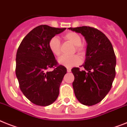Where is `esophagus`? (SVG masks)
<instances>
[{
  "label": "esophagus",
  "instance_id": "esophagus-1",
  "mask_svg": "<svg viewBox=\"0 0 127 127\" xmlns=\"http://www.w3.org/2000/svg\"><path fill=\"white\" fill-rule=\"evenodd\" d=\"M67 72H71V68H67Z\"/></svg>",
  "mask_w": 127,
  "mask_h": 127
}]
</instances>
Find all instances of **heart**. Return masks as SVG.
Listing matches in <instances>:
<instances>
[{
    "instance_id": "b5f03b06",
    "label": "heart",
    "mask_w": 127,
    "mask_h": 127,
    "mask_svg": "<svg viewBox=\"0 0 127 127\" xmlns=\"http://www.w3.org/2000/svg\"><path fill=\"white\" fill-rule=\"evenodd\" d=\"M64 39L68 41L75 46V50L78 53H81L83 51V46L81 44L82 40L81 36L78 33L73 32H69L64 35ZM49 48L51 52L56 57H59L61 54V45L60 40L57 37H52L49 41ZM81 60L78 55L72 56H63L59 59V63L68 68H71L73 66L81 63Z\"/></svg>"
}]
</instances>
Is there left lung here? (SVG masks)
I'll use <instances>...</instances> for the list:
<instances>
[{"mask_svg": "<svg viewBox=\"0 0 127 127\" xmlns=\"http://www.w3.org/2000/svg\"><path fill=\"white\" fill-rule=\"evenodd\" d=\"M81 33L87 41L85 70L73 68L72 85L80 103L92 106L99 103L111 89L116 75V58L113 46L105 34L89 26L68 28Z\"/></svg>", "mask_w": 127, "mask_h": 127, "instance_id": "8db88e82", "label": "left lung"}]
</instances>
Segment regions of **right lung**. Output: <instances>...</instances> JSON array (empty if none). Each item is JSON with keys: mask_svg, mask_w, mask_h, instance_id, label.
Here are the masks:
<instances>
[{"mask_svg": "<svg viewBox=\"0 0 127 127\" xmlns=\"http://www.w3.org/2000/svg\"><path fill=\"white\" fill-rule=\"evenodd\" d=\"M66 28L47 25L35 28L22 40L16 55V76L23 94L32 103L48 106L57 99L66 68L57 65L49 41ZM56 68L52 72L48 68Z\"/></svg>", "mask_w": 127, "mask_h": 127, "instance_id": "right-lung-1", "label": "right lung"}]
</instances>
